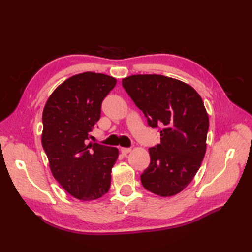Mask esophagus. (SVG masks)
Returning <instances> with one entry per match:
<instances>
[{"label":"esophagus","instance_id":"34e87169","mask_svg":"<svg viewBox=\"0 0 252 252\" xmlns=\"http://www.w3.org/2000/svg\"><path fill=\"white\" fill-rule=\"evenodd\" d=\"M121 151H122V154H123L124 156H126V155H128L129 152L131 151V148H126V147H122L121 148Z\"/></svg>","mask_w":252,"mask_h":252}]
</instances>
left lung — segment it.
I'll list each match as a JSON object with an SVG mask.
<instances>
[{
	"mask_svg": "<svg viewBox=\"0 0 252 252\" xmlns=\"http://www.w3.org/2000/svg\"><path fill=\"white\" fill-rule=\"evenodd\" d=\"M122 85L148 125L163 127L161 144L149 148L142 185L159 196L178 194L200 169L207 146L209 118L202 97L188 84L161 74H133Z\"/></svg>",
	"mask_w": 252,
	"mask_h": 252,
	"instance_id": "left-lung-1",
	"label": "left lung"
}]
</instances>
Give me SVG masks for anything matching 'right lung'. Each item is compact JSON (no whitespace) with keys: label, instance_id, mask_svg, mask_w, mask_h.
<instances>
[{"label":"right lung","instance_id":"obj_1","mask_svg":"<svg viewBox=\"0 0 252 252\" xmlns=\"http://www.w3.org/2000/svg\"><path fill=\"white\" fill-rule=\"evenodd\" d=\"M117 79L95 72L70 77L50 94L43 110L42 145L51 173L66 191L81 201L108 192L119 150L89 142L101 117L102 102Z\"/></svg>","mask_w":252,"mask_h":252}]
</instances>
